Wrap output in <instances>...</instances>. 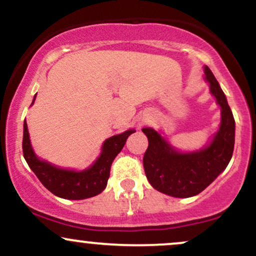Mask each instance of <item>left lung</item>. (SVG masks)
Wrapping results in <instances>:
<instances>
[{"label": "left lung", "mask_w": 256, "mask_h": 256, "mask_svg": "<svg viewBox=\"0 0 256 256\" xmlns=\"http://www.w3.org/2000/svg\"><path fill=\"white\" fill-rule=\"evenodd\" d=\"M210 92L222 107V124L207 148L201 152L180 154L152 128H143L148 148L143 156L146 179L158 192L173 198H190L204 192L230 162L234 146V119L225 94L214 74L204 67Z\"/></svg>", "instance_id": "left-lung-1"}]
</instances>
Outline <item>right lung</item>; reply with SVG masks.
Wrapping results in <instances>:
<instances>
[{"mask_svg":"<svg viewBox=\"0 0 256 256\" xmlns=\"http://www.w3.org/2000/svg\"><path fill=\"white\" fill-rule=\"evenodd\" d=\"M34 104V102H32ZM134 130L125 131L118 136L108 138L102 146V152L90 168L82 172L62 170L40 160L30 144L28 125L24 122L22 154L28 165L49 192L67 200H83L98 195L104 190L110 178L113 160L124 146L126 140Z\"/></svg>","mask_w":256,"mask_h":256,"instance_id":"right-lung-1","label":"right lung"}]
</instances>
